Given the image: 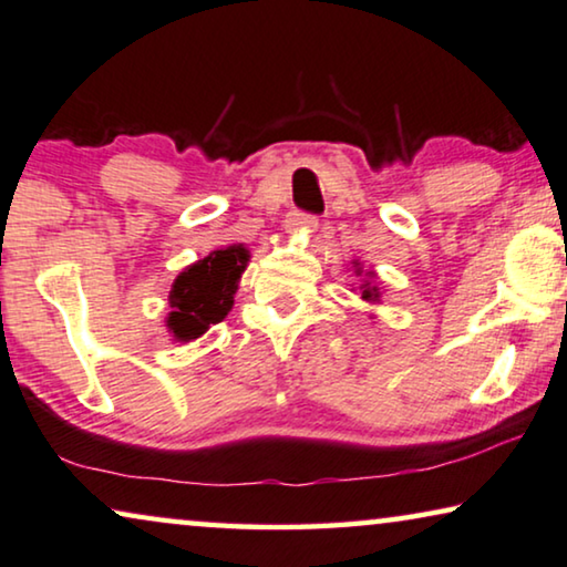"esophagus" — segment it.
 Listing matches in <instances>:
<instances>
[{
    "instance_id": "esophagus-1",
    "label": "esophagus",
    "mask_w": 567,
    "mask_h": 567,
    "mask_svg": "<svg viewBox=\"0 0 567 567\" xmlns=\"http://www.w3.org/2000/svg\"><path fill=\"white\" fill-rule=\"evenodd\" d=\"M315 229H317V217L303 215V212H291V215L286 217V233L289 235L315 233Z\"/></svg>"
}]
</instances>
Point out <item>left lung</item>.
I'll list each match as a JSON object with an SVG mask.
<instances>
[{
    "label": "left lung",
    "instance_id": "1",
    "mask_svg": "<svg viewBox=\"0 0 567 567\" xmlns=\"http://www.w3.org/2000/svg\"><path fill=\"white\" fill-rule=\"evenodd\" d=\"M352 274L360 278V299L368 303H381V284H379V274L373 268H363L360 260H352ZM373 319V315H371Z\"/></svg>",
    "mask_w": 567,
    "mask_h": 567
}]
</instances>
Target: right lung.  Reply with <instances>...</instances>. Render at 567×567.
<instances>
[{"mask_svg":"<svg viewBox=\"0 0 567 567\" xmlns=\"http://www.w3.org/2000/svg\"><path fill=\"white\" fill-rule=\"evenodd\" d=\"M250 250L235 243L212 250L174 278L168 291L166 330L174 342L202 338L212 324L223 322L235 303L237 284L248 268Z\"/></svg>","mask_w":567,"mask_h":567,"instance_id":"1","label":"right lung"}]
</instances>
